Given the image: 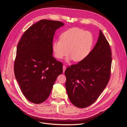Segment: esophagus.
<instances>
[{
  "instance_id": "34e87169",
  "label": "esophagus",
  "mask_w": 127,
  "mask_h": 127,
  "mask_svg": "<svg viewBox=\"0 0 127 127\" xmlns=\"http://www.w3.org/2000/svg\"><path fill=\"white\" fill-rule=\"evenodd\" d=\"M66 66H65V65H63V72L64 73V72H65V70H66Z\"/></svg>"
}]
</instances>
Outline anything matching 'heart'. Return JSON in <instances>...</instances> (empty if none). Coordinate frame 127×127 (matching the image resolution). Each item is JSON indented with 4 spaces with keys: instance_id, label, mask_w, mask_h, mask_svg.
<instances>
[{
    "instance_id": "obj_1",
    "label": "heart",
    "mask_w": 127,
    "mask_h": 127,
    "mask_svg": "<svg viewBox=\"0 0 127 127\" xmlns=\"http://www.w3.org/2000/svg\"><path fill=\"white\" fill-rule=\"evenodd\" d=\"M93 42L91 32L80 28H73L63 32L60 35V40L54 41L52 49L56 58L62 59L68 52L67 61L73 59L79 62L89 55Z\"/></svg>"
}]
</instances>
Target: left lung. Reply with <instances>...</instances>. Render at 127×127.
<instances>
[{"label": "left lung", "instance_id": "8db88e82", "mask_svg": "<svg viewBox=\"0 0 127 127\" xmlns=\"http://www.w3.org/2000/svg\"><path fill=\"white\" fill-rule=\"evenodd\" d=\"M111 49L101 30L96 45L87 57L65 71L68 97L74 105L86 107L94 103L111 76Z\"/></svg>", "mask_w": 127, "mask_h": 127}]
</instances>
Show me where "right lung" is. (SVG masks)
I'll use <instances>...</instances> for the list:
<instances>
[{
  "mask_svg": "<svg viewBox=\"0 0 127 127\" xmlns=\"http://www.w3.org/2000/svg\"><path fill=\"white\" fill-rule=\"evenodd\" d=\"M64 25L42 20L26 30L17 45L15 77L25 96L32 103L45 101L63 73V64L52 56V45L55 31Z\"/></svg>",
  "mask_w": 127,
  "mask_h": 127,
  "instance_id": "1",
  "label": "right lung"
}]
</instances>
